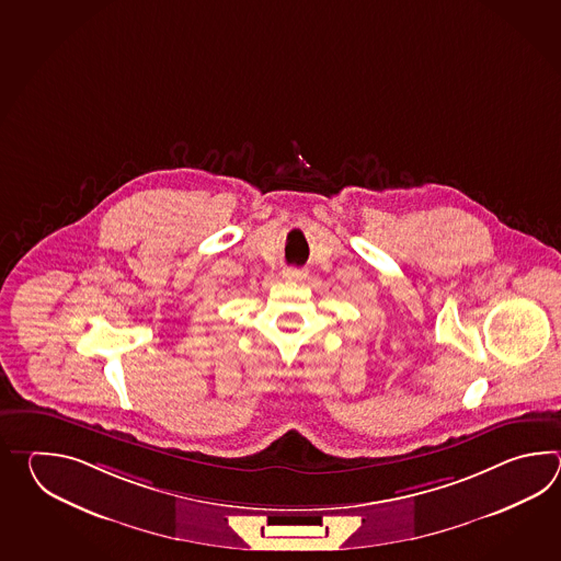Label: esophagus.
<instances>
[{
	"label": "esophagus",
	"mask_w": 561,
	"mask_h": 561,
	"mask_svg": "<svg viewBox=\"0 0 561 561\" xmlns=\"http://www.w3.org/2000/svg\"><path fill=\"white\" fill-rule=\"evenodd\" d=\"M283 276L288 278V280H297V283H302V280L309 276V273H307L305 268H286V271H283Z\"/></svg>",
	"instance_id": "obj_1"
}]
</instances>
